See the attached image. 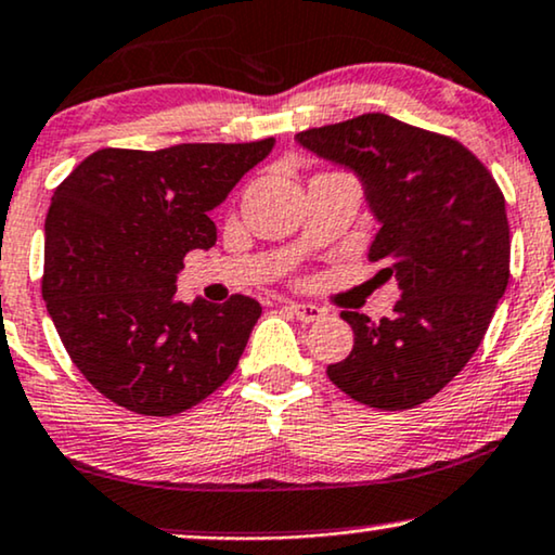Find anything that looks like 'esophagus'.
<instances>
[{
    "instance_id": "34e87169",
    "label": "esophagus",
    "mask_w": 555,
    "mask_h": 555,
    "mask_svg": "<svg viewBox=\"0 0 555 555\" xmlns=\"http://www.w3.org/2000/svg\"><path fill=\"white\" fill-rule=\"evenodd\" d=\"M285 311L304 323H313V321L323 319V308L311 306V304H287Z\"/></svg>"
}]
</instances>
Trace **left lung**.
I'll return each instance as SVG.
<instances>
[{"label": "left lung", "mask_w": 555, "mask_h": 555, "mask_svg": "<svg viewBox=\"0 0 555 555\" xmlns=\"http://www.w3.org/2000/svg\"><path fill=\"white\" fill-rule=\"evenodd\" d=\"M306 150L362 181L379 232L370 262L395 278L392 319L344 311L354 349L328 379L357 402L408 410L441 392L485 339L509 280L505 196L462 142L387 114L306 129Z\"/></svg>", "instance_id": "1"}]
</instances>
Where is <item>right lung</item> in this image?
<instances>
[{
  "mask_svg": "<svg viewBox=\"0 0 555 555\" xmlns=\"http://www.w3.org/2000/svg\"><path fill=\"white\" fill-rule=\"evenodd\" d=\"M275 140L165 150L104 147L57 185L46 216L42 298L68 357L104 398L178 415L236 370L262 306L176 298L191 249L216 244L214 211Z\"/></svg>",
  "mask_w": 555,
  "mask_h": 555,
  "instance_id": "right-lung-1",
  "label": "right lung"
}]
</instances>
